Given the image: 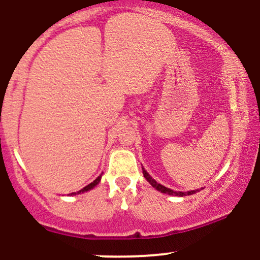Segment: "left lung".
Masks as SVG:
<instances>
[{"instance_id":"1","label":"left lung","mask_w":260,"mask_h":260,"mask_svg":"<svg viewBox=\"0 0 260 260\" xmlns=\"http://www.w3.org/2000/svg\"><path fill=\"white\" fill-rule=\"evenodd\" d=\"M143 175H144V177L147 178V181L149 182V183L151 184L154 188H156L157 190H160V192L162 193H166V194H170V196H180V197H183V196H189V194H193V193H196V190H190V192H187V193H183V192H175V190L170 189V188H166L165 186H162V184L157 183L156 181L153 180V178L149 176V174L147 171H145L144 169H143Z\"/></svg>"}]
</instances>
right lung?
Returning a JSON list of instances; mask_svg holds the SVG:
<instances>
[{"label":"right lung","mask_w":260,"mask_h":260,"mask_svg":"<svg viewBox=\"0 0 260 260\" xmlns=\"http://www.w3.org/2000/svg\"><path fill=\"white\" fill-rule=\"evenodd\" d=\"M100 180H101V175L99 176V177H98V178H96V180H95V181H92L90 184H88V186H85L84 188H82V189H80V190H78V192H77V193H83V192H86V190L91 189V188H94L95 186H96V184H98V183H99V182H100ZM72 194H76V193H72Z\"/></svg>","instance_id":"obj_1"}]
</instances>
